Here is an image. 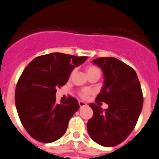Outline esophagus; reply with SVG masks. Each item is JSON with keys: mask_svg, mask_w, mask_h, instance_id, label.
Wrapping results in <instances>:
<instances>
[{"mask_svg": "<svg viewBox=\"0 0 159 159\" xmlns=\"http://www.w3.org/2000/svg\"><path fill=\"white\" fill-rule=\"evenodd\" d=\"M79 104H80V107H84V106H86V102H83V101H79Z\"/></svg>", "mask_w": 159, "mask_h": 159, "instance_id": "obj_1", "label": "esophagus"}]
</instances>
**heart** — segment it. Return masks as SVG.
<instances>
[{"instance_id": "1", "label": "heart", "mask_w": 159, "mask_h": 159, "mask_svg": "<svg viewBox=\"0 0 159 159\" xmlns=\"http://www.w3.org/2000/svg\"><path fill=\"white\" fill-rule=\"evenodd\" d=\"M86 71L87 74H88L89 77L95 76L99 78L101 75L100 69L95 65H88V67H86ZM91 92H92V91H91V89H89V88H83V89H81L80 91L79 92V95H80V96L82 99H85V98H87V96H88V95L91 94Z\"/></svg>"}]
</instances>
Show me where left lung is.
<instances>
[{"label":"left lung","instance_id":"1","mask_svg":"<svg viewBox=\"0 0 159 159\" xmlns=\"http://www.w3.org/2000/svg\"><path fill=\"white\" fill-rule=\"evenodd\" d=\"M93 63L101 67L105 80L95 102L89 105L93 116L88 122L92 139L103 147L123 143L134 130L141 113L143 95L137 74L131 67L114 57H100ZM99 102L108 104L102 111Z\"/></svg>","mask_w":159,"mask_h":159}]
</instances>
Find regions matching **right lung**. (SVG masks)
Returning a JSON list of instances; mask_svg holds the SVG:
<instances>
[{
	"instance_id": "add662e5",
	"label": "right lung",
	"mask_w": 159,
	"mask_h": 159,
	"mask_svg": "<svg viewBox=\"0 0 159 159\" xmlns=\"http://www.w3.org/2000/svg\"><path fill=\"white\" fill-rule=\"evenodd\" d=\"M87 58L50 53L36 57L25 68L16 84L15 103L23 127L34 139L49 143L65 134L80 105L71 96L57 103V88L64 86L74 67Z\"/></svg>"
}]
</instances>
